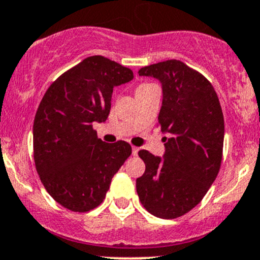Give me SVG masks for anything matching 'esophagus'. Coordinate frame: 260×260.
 Listing matches in <instances>:
<instances>
[{
	"label": "esophagus",
	"instance_id": "1",
	"mask_svg": "<svg viewBox=\"0 0 260 260\" xmlns=\"http://www.w3.org/2000/svg\"><path fill=\"white\" fill-rule=\"evenodd\" d=\"M138 151H140V148H138V147H135V146L132 147V153H133V156H137Z\"/></svg>",
	"mask_w": 260,
	"mask_h": 260
}]
</instances>
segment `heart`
<instances>
[{
    "mask_svg": "<svg viewBox=\"0 0 260 260\" xmlns=\"http://www.w3.org/2000/svg\"><path fill=\"white\" fill-rule=\"evenodd\" d=\"M152 85H154V84H151V83H141V84H138L137 89H136V93H137V91L146 90V89H148L149 86H152Z\"/></svg>",
    "mask_w": 260,
    "mask_h": 260,
    "instance_id": "b5f03b06",
    "label": "heart"
}]
</instances>
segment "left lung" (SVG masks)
<instances>
[{"label":"left lung","instance_id":"left-lung-1","mask_svg":"<svg viewBox=\"0 0 260 260\" xmlns=\"http://www.w3.org/2000/svg\"><path fill=\"white\" fill-rule=\"evenodd\" d=\"M138 74L162 83L164 102L157 127L164 137V158L141 149L145 174L136 181L138 198L149 214L176 219L206 195L222 159L224 115L211 83L180 60L141 68Z\"/></svg>","mask_w":260,"mask_h":260}]
</instances>
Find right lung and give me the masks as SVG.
<instances>
[{
  "label": "right lung",
  "instance_id": "right-lung-1",
  "mask_svg": "<svg viewBox=\"0 0 260 260\" xmlns=\"http://www.w3.org/2000/svg\"><path fill=\"white\" fill-rule=\"evenodd\" d=\"M133 79L129 68L89 56L52 81L34 120V161L44 187L62 208L86 212L101 205L129 143H106L94 122L111 112L113 88Z\"/></svg>",
  "mask_w": 260,
  "mask_h": 260
}]
</instances>
